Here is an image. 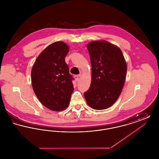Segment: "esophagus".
<instances>
[{"instance_id": "obj_1", "label": "esophagus", "mask_w": 159, "mask_h": 159, "mask_svg": "<svg viewBox=\"0 0 159 159\" xmlns=\"http://www.w3.org/2000/svg\"><path fill=\"white\" fill-rule=\"evenodd\" d=\"M80 76V75H75V76H74V77H75V80H76L77 82L79 81Z\"/></svg>"}]
</instances>
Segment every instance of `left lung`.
<instances>
[{
    "label": "left lung",
    "instance_id": "obj_1",
    "mask_svg": "<svg viewBox=\"0 0 159 159\" xmlns=\"http://www.w3.org/2000/svg\"><path fill=\"white\" fill-rule=\"evenodd\" d=\"M89 51L92 80L89 89L84 93L87 104L95 110L112 106L121 93L127 66L120 49L106 41H93Z\"/></svg>",
    "mask_w": 159,
    "mask_h": 159
}]
</instances>
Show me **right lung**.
<instances>
[{"label": "right lung", "instance_id": "add662e5", "mask_svg": "<svg viewBox=\"0 0 159 159\" xmlns=\"http://www.w3.org/2000/svg\"><path fill=\"white\" fill-rule=\"evenodd\" d=\"M68 52L66 43L54 42L39 55L31 70V83L36 97L53 111L66 108L74 91V78L65 61Z\"/></svg>", "mask_w": 159, "mask_h": 159}]
</instances>
